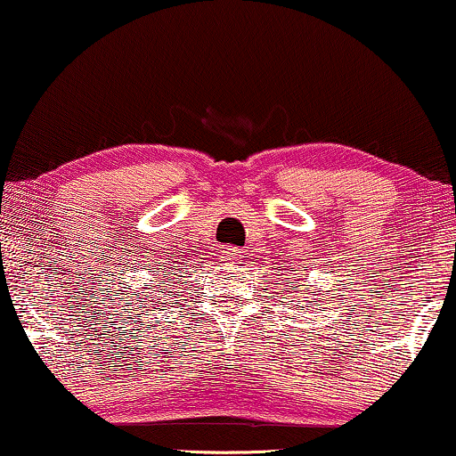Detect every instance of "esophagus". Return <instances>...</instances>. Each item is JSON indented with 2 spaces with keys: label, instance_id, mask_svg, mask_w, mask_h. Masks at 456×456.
I'll return each instance as SVG.
<instances>
[{
  "label": "esophagus",
  "instance_id": "obj_1",
  "mask_svg": "<svg viewBox=\"0 0 456 456\" xmlns=\"http://www.w3.org/2000/svg\"><path fill=\"white\" fill-rule=\"evenodd\" d=\"M224 257H226L230 264H239V261H242V251L239 247H226L224 248Z\"/></svg>",
  "mask_w": 456,
  "mask_h": 456
}]
</instances>
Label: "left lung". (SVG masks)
Returning a JSON list of instances; mask_svg holds the SVG:
<instances>
[{"instance_id": "8db88e82", "label": "left lung", "mask_w": 456, "mask_h": 456, "mask_svg": "<svg viewBox=\"0 0 456 456\" xmlns=\"http://www.w3.org/2000/svg\"><path fill=\"white\" fill-rule=\"evenodd\" d=\"M292 289H295V286H292Z\"/></svg>"}]
</instances>
